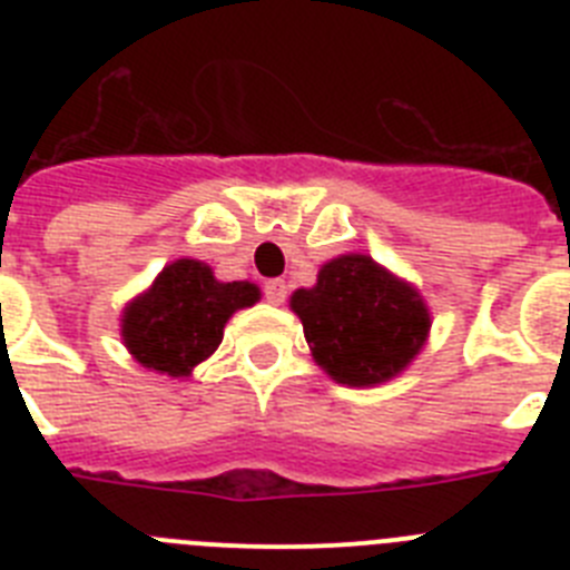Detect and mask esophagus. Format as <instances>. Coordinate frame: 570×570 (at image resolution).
<instances>
[{
  "mask_svg": "<svg viewBox=\"0 0 570 570\" xmlns=\"http://www.w3.org/2000/svg\"><path fill=\"white\" fill-rule=\"evenodd\" d=\"M285 296H288V285H285V279L265 282V299H268L271 305H282V302H285Z\"/></svg>",
  "mask_w": 570,
  "mask_h": 570,
  "instance_id": "1",
  "label": "esophagus"
}]
</instances>
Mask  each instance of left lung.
<instances>
[{"label":"left lung","mask_w":570,"mask_h":570,"mask_svg":"<svg viewBox=\"0 0 570 570\" xmlns=\"http://www.w3.org/2000/svg\"><path fill=\"white\" fill-rule=\"evenodd\" d=\"M316 365L351 387L380 385L402 374L431 331L425 299L365 254L325 262L314 288L291 296Z\"/></svg>","instance_id":"1"}]
</instances>
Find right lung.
Wrapping results in <instances>:
<instances>
[{
    "label": "right lung",
    "instance_id": "1",
    "mask_svg": "<svg viewBox=\"0 0 570 570\" xmlns=\"http://www.w3.org/2000/svg\"><path fill=\"white\" fill-rule=\"evenodd\" d=\"M254 302V282H219L205 262L176 259L125 305L122 342L148 371L190 376L219 347L225 322Z\"/></svg>",
    "mask_w": 570,
    "mask_h": 570
}]
</instances>
